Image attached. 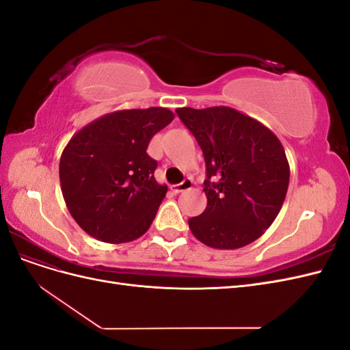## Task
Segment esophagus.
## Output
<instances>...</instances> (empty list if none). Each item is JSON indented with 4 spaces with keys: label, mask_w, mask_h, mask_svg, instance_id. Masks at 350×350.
Masks as SVG:
<instances>
[{
    "label": "esophagus",
    "mask_w": 350,
    "mask_h": 350,
    "mask_svg": "<svg viewBox=\"0 0 350 350\" xmlns=\"http://www.w3.org/2000/svg\"><path fill=\"white\" fill-rule=\"evenodd\" d=\"M191 187H193L191 179H184L181 184L174 185L172 189H174V193H183V191H187V189H191Z\"/></svg>",
    "instance_id": "obj_1"
}]
</instances>
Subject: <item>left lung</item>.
<instances>
[{"mask_svg": "<svg viewBox=\"0 0 350 350\" xmlns=\"http://www.w3.org/2000/svg\"><path fill=\"white\" fill-rule=\"evenodd\" d=\"M204 154L206 210L188 219L193 235L216 250L258 239L278 217L291 167L280 140L266 125L229 107L178 108ZM216 176L219 181L210 183Z\"/></svg>", "mask_w": 350, "mask_h": 350, "instance_id": "8db88e82", "label": "left lung"}]
</instances>
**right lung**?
Masks as SVG:
<instances>
[{"instance_id":"obj_1","label":"right lung","mask_w":350,"mask_h":350,"mask_svg":"<svg viewBox=\"0 0 350 350\" xmlns=\"http://www.w3.org/2000/svg\"><path fill=\"white\" fill-rule=\"evenodd\" d=\"M175 115L161 107L100 116L74 134L59 159V183L77 225L98 241L131 242L150 228L167 187L146 153Z\"/></svg>"}]
</instances>
